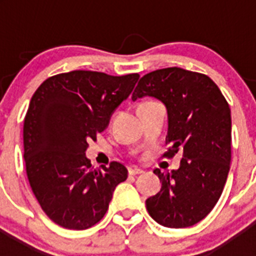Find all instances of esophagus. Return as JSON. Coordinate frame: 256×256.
I'll list each match as a JSON object with an SVG mask.
<instances>
[{
    "instance_id": "1",
    "label": "esophagus",
    "mask_w": 256,
    "mask_h": 256,
    "mask_svg": "<svg viewBox=\"0 0 256 256\" xmlns=\"http://www.w3.org/2000/svg\"><path fill=\"white\" fill-rule=\"evenodd\" d=\"M128 173L130 174V176H137V174H141L144 173V170L140 168H130L128 169Z\"/></svg>"
}]
</instances>
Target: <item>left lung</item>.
<instances>
[{
	"label": "left lung",
	"mask_w": 256,
	"mask_h": 256,
	"mask_svg": "<svg viewBox=\"0 0 256 256\" xmlns=\"http://www.w3.org/2000/svg\"><path fill=\"white\" fill-rule=\"evenodd\" d=\"M162 101L168 112L165 158L182 154L177 170L155 169L162 188L146 200L148 214L168 228L196 224L220 198L230 164V108L218 86L205 74L165 68L140 79L132 100Z\"/></svg>",
	"instance_id": "obj_1"
}]
</instances>
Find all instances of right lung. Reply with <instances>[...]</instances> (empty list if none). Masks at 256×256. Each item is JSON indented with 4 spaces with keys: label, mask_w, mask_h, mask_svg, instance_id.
Returning <instances> with one entry per match:
<instances>
[{
    "label": "right lung",
    "mask_w": 256,
    "mask_h": 256,
    "mask_svg": "<svg viewBox=\"0 0 256 256\" xmlns=\"http://www.w3.org/2000/svg\"><path fill=\"white\" fill-rule=\"evenodd\" d=\"M138 78L74 70L50 76L32 97L22 128L26 176L56 224L78 230L94 226L108 212L115 187L128 177L118 162L94 169L86 150Z\"/></svg>",
    "instance_id": "obj_1"
}]
</instances>
